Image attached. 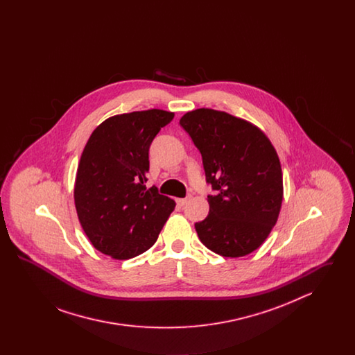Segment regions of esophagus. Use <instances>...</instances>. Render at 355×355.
<instances>
[{
  "label": "esophagus",
  "instance_id": "esophagus-1",
  "mask_svg": "<svg viewBox=\"0 0 355 355\" xmlns=\"http://www.w3.org/2000/svg\"><path fill=\"white\" fill-rule=\"evenodd\" d=\"M190 198H191L190 196H187L186 198H178V200H177V203H178L180 206H184V205H186V203L190 201Z\"/></svg>",
  "mask_w": 355,
  "mask_h": 355
}]
</instances>
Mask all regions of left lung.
Segmentation results:
<instances>
[{
  "mask_svg": "<svg viewBox=\"0 0 355 355\" xmlns=\"http://www.w3.org/2000/svg\"><path fill=\"white\" fill-rule=\"evenodd\" d=\"M202 155L209 214L196 223L203 245L222 257L257 250L278 220L284 181L278 154L258 126L226 112L201 107L180 119Z\"/></svg>",
  "mask_w": 355,
  "mask_h": 355,
  "instance_id": "obj_1",
  "label": "left lung"
}]
</instances>
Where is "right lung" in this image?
<instances>
[{"label":"right lung","mask_w":355,"mask_h":355,"mask_svg":"<svg viewBox=\"0 0 355 355\" xmlns=\"http://www.w3.org/2000/svg\"><path fill=\"white\" fill-rule=\"evenodd\" d=\"M173 112L149 109L105 119L89 137L74 184L80 223L92 245L129 259L155 243L175 202L146 189L149 148Z\"/></svg>","instance_id":"right-lung-1"}]
</instances>
